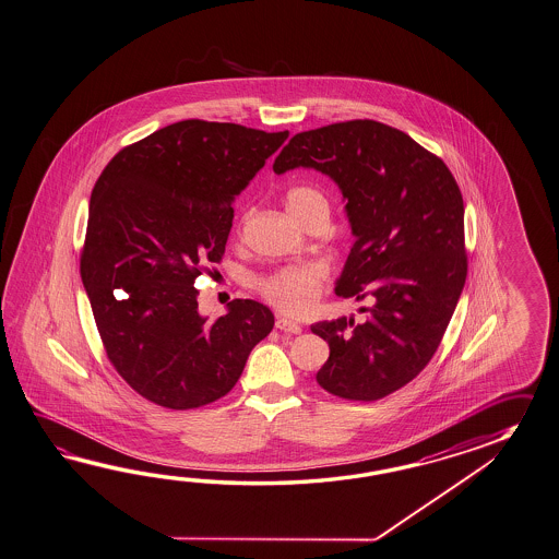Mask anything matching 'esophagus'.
Listing matches in <instances>:
<instances>
[{
	"mask_svg": "<svg viewBox=\"0 0 559 559\" xmlns=\"http://www.w3.org/2000/svg\"><path fill=\"white\" fill-rule=\"evenodd\" d=\"M275 328L282 330V332H289V334H299L301 332V325L296 320H289L286 316H277Z\"/></svg>",
	"mask_w": 559,
	"mask_h": 559,
	"instance_id": "34e87169",
	"label": "esophagus"
}]
</instances>
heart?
Segmentation results:
<instances>
[{"mask_svg": "<svg viewBox=\"0 0 559 559\" xmlns=\"http://www.w3.org/2000/svg\"><path fill=\"white\" fill-rule=\"evenodd\" d=\"M287 209L296 219H301L316 209L328 211V201L318 189L298 187L287 193ZM325 277L328 273L320 263L287 267L265 277L261 282V292L284 312L301 313L310 310L313 301L322 294Z\"/></svg>", "mask_w": 559, "mask_h": 559, "instance_id": "obj_1", "label": "heart"}]
</instances>
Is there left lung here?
<instances>
[{
    "label": "left lung",
    "mask_w": 559,
    "mask_h": 559,
    "mask_svg": "<svg viewBox=\"0 0 559 559\" xmlns=\"http://www.w3.org/2000/svg\"><path fill=\"white\" fill-rule=\"evenodd\" d=\"M316 169L346 201L354 246L336 294L358 301L366 320L312 325L330 358L316 380L348 401H378L429 364L467 280L465 207L439 156L403 130L348 120L296 134L273 170Z\"/></svg>",
    "instance_id": "1"
}]
</instances>
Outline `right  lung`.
I'll return each mask as SVG.
<instances>
[{
	"instance_id": "right-lung-1",
	"label": "right lung",
	"mask_w": 559,
	"mask_h": 559,
	"mask_svg": "<svg viewBox=\"0 0 559 559\" xmlns=\"http://www.w3.org/2000/svg\"><path fill=\"white\" fill-rule=\"evenodd\" d=\"M287 136L181 120L122 148L94 185L82 284L108 360L146 401L215 403L272 332V310L255 299L201 316L195 280L222 261L235 197Z\"/></svg>"
}]
</instances>
